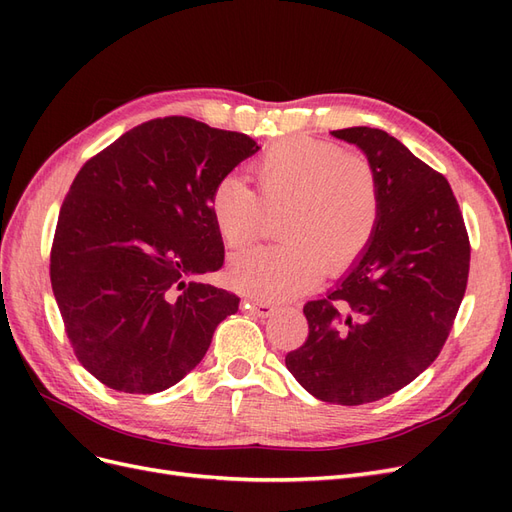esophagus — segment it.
<instances>
[{
  "mask_svg": "<svg viewBox=\"0 0 512 512\" xmlns=\"http://www.w3.org/2000/svg\"><path fill=\"white\" fill-rule=\"evenodd\" d=\"M245 307H250V312L260 316V318H269L275 312V307L271 303H267V301H247Z\"/></svg>",
  "mask_w": 512,
  "mask_h": 512,
  "instance_id": "obj_1",
  "label": "esophagus"
}]
</instances>
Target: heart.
Listing matches in <instances>:
<instances>
[{"instance_id": "heart-1", "label": "heart", "mask_w": 512, "mask_h": 512, "mask_svg": "<svg viewBox=\"0 0 512 512\" xmlns=\"http://www.w3.org/2000/svg\"><path fill=\"white\" fill-rule=\"evenodd\" d=\"M256 192L237 175L213 188L209 209L228 252L243 250L265 232L269 218L284 220L275 247H258L230 260L228 280L265 301H284L342 271L374 237L380 192L374 168L342 147L314 138H286L254 164Z\"/></svg>"}]
</instances>
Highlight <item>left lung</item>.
<instances>
[{
	"label": "left lung",
	"instance_id": "obj_1",
	"mask_svg": "<svg viewBox=\"0 0 512 512\" xmlns=\"http://www.w3.org/2000/svg\"><path fill=\"white\" fill-rule=\"evenodd\" d=\"M374 168V237L324 299L286 367L320 401L361 406L404 389L436 361L461 305L470 241L448 181L378 128L331 132Z\"/></svg>",
	"mask_w": 512,
	"mask_h": 512
}]
</instances>
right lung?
<instances>
[{
    "label": "right lung",
    "instance_id": "right-lung-1",
    "mask_svg": "<svg viewBox=\"0 0 512 512\" xmlns=\"http://www.w3.org/2000/svg\"><path fill=\"white\" fill-rule=\"evenodd\" d=\"M258 149L250 136L190 117L151 119L72 181L51 284L76 359L108 389H170L239 309L237 294L200 282L224 265L209 200Z\"/></svg>",
    "mask_w": 512,
    "mask_h": 512
}]
</instances>
